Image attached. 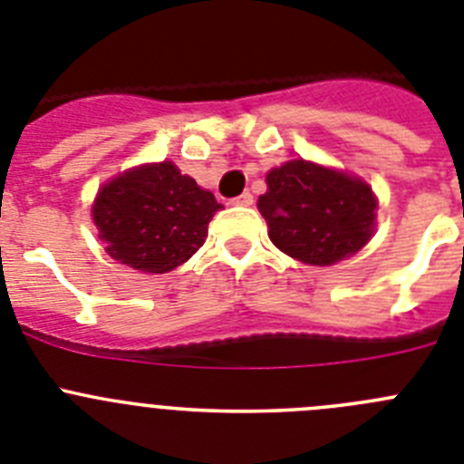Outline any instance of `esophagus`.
Instances as JSON below:
<instances>
[{"label":"esophagus","instance_id":"esophagus-1","mask_svg":"<svg viewBox=\"0 0 464 464\" xmlns=\"http://www.w3.org/2000/svg\"><path fill=\"white\" fill-rule=\"evenodd\" d=\"M232 202L239 204V207H251V204H253V195H251V192H241V195L235 197Z\"/></svg>","mask_w":464,"mask_h":464}]
</instances>
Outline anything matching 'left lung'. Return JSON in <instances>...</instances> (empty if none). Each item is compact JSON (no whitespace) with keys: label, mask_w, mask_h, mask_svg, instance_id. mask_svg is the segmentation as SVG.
Instances as JSON below:
<instances>
[{"label":"left lung","mask_w":464,"mask_h":464,"mask_svg":"<svg viewBox=\"0 0 464 464\" xmlns=\"http://www.w3.org/2000/svg\"><path fill=\"white\" fill-rule=\"evenodd\" d=\"M257 208L269 239L306 265H334L362 248L374 229L376 199L360 179L293 160L267 174Z\"/></svg>","instance_id":"1"}]
</instances>
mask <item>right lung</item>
Here are the masks:
<instances>
[{
  "label": "right lung",
  "instance_id": "add662e5",
  "mask_svg": "<svg viewBox=\"0 0 464 464\" xmlns=\"http://www.w3.org/2000/svg\"><path fill=\"white\" fill-rule=\"evenodd\" d=\"M220 204L171 162L139 167L106 183L92 207L106 251L127 267L165 274L190 260Z\"/></svg>",
  "mask_w": 464,
  "mask_h": 464
}]
</instances>
